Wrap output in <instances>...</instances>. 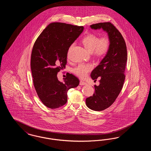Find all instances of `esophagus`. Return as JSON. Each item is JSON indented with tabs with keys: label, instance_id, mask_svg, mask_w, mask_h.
<instances>
[{
	"label": "esophagus",
	"instance_id": "esophagus-1",
	"mask_svg": "<svg viewBox=\"0 0 151 151\" xmlns=\"http://www.w3.org/2000/svg\"><path fill=\"white\" fill-rule=\"evenodd\" d=\"M86 84H87V83L86 81H82V80H81L80 81V86H84V85H86Z\"/></svg>",
	"mask_w": 151,
	"mask_h": 151
}]
</instances>
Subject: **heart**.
Returning a JSON list of instances; mask_svg holds the SVG:
<instances>
[{
  "label": "heart",
  "instance_id": "1",
  "mask_svg": "<svg viewBox=\"0 0 151 151\" xmlns=\"http://www.w3.org/2000/svg\"><path fill=\"white\" fill-rule=\"evenodd\" d=\"M81 42L87 51L92 53L94 57L102 59L109 51L110 40L107 36H102L100 38L93 34H89L83 38ZM72 47L73 45H71L70 50ZM92 68L93 66L92 65L80 64L73 69V72L79 78H84Z\"/></svg>",
  "mask_w": 151,
  "mask_h": 151
}]
</instances>
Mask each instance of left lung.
I'll list each match as a JSON object with an SVG mask.
<instances>
[{
  "instance_id": "1",
  "label": "left lung",
  "mask_w": 151,
  "mask_h": 151,
  "mask_svg": "<svg viewBox=\"0 0 151 151\" xmlns=\"http://www.w3.org/2000/svg\"><path fill=\"white\" fill-rule=\"evenodd\" d=\"M92 29L102 28L110 40L107 54L91 72V78L100 84L94 86L95 92L86 98L88 108L94 111H102L110 107L122 90L125 79L124 71L127 60V47L121 33L109 22L92 24Z\"/></svg>"
}]
</instances>
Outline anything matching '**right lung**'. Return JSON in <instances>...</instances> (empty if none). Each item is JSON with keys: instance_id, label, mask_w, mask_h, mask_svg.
Here are the masks:
<instances>
[{"instance_id": "1", "label": "right lung", "mask_w": 151, "mask_h": 151, "mask_svg": "<svg viewBox=\"0 0 151 151\" xmlns=\"http://www.w3.org/2000/svg\"><path fill=\"white\" fill-rule=\"evenodd\" d=\"M83 30V26L52 22L43 30L33 45L30 67L34 86L47 108L63 106L67 101V91L79 86V79L71 73H67L64 82L58 80L57 73L65 67L68 49Z\"/></svg>"}]
</instances>
